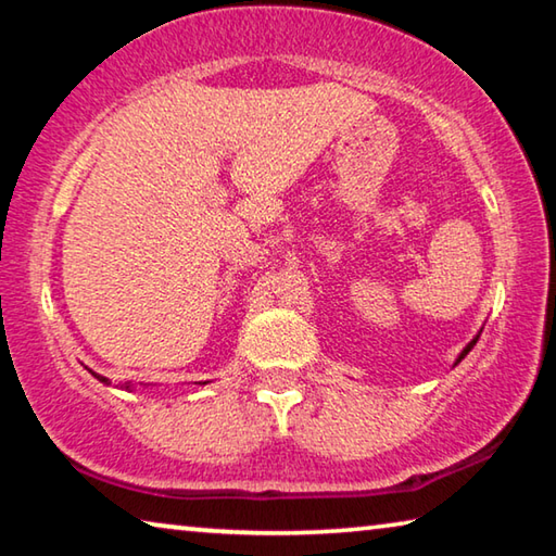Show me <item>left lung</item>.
<instances>
[{
	"label": "left lung",
	"mask_w": 556,
	"mask_h": 556,
	"mask_svg": "<svg viewBox=\"0 0 556 556\" xmlns=\"http://www.w3.org/2000/svg\"><path fill=\"white\" fill-rule=\"evenodd\" d=\"M478 338H481V333H478V336L473 338V341H470V343H468V345L464 348V351H460V355H458V361H456V365H458L460 361H464V357H466V355L470 353V348H473V345H476V341H478Z\"/></svg>",
	"instance_id": "left-lung-1"
}]
</instances>
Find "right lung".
<instances>
[{
  "label": "right lung",
  "instance_id": "right-lung-1",
  "mask_svg": "<svg viewBox=\"0 0 556 556\" xmlns=\"http://www.w3.org/2000/svg\"><path fill=\"white\" fill-rule=\"evenodd\" d=\"M90 372H92V370H90ZM92 375H96V378H98L100 382H105V384H110V382H108V378H102V375H98V372H92ZM125 388L129 390V388H131V384H129V382H125Z\"/></svg>",
  "mask_w": 556,
  "mask_h": 556
}]
</instances>
